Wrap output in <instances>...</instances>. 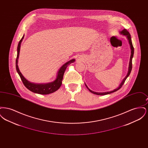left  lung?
Returning a JSON list of instances; mask_svg holds the SVG:
<instances>
[{
	"instance_id": "left-lung-1",
	"label": "left lung",
	"mask_w": 148,
	"mask_h": 148,
	"mask_svg": "<svg viewBox=\"0 0 148 148\" xmlns=\"http://www.w3.org/2000/svg\"><path fill=\"white\" fill-rule=\"evenodd\" d=\"M120 33L122 35H126L127 36V38L128 39V41L129 42V44L130 45V49H131V55H130V61H129V68H128V71H127V75H126V77H124V79L123 80V81L121 82V83H120V84L119 85V86L116 88L115 89H114V90L112 91H110V92H95L92 91V90H90L89 88H88V87L87 86V85L85 84L86 87L88 88V89L90 91V92L94 94H96V95H106V94H110V93H112L114 92H116L117 90H118L119 89H120L122 86L124 84V82H125L126 79H127V77H129V75H130V73H131V71L132 69V59H133V57L134 56V47H133V44H132V38H131V35L130 34V33H129V32L127 30V29H124L122 31L120 32Z\"/></svg>"
}]
</instances>
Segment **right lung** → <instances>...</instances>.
<instances>
[{"mask_svg":"<svg viewBox=\"0 0 148 148\" xmlns=\"http://www.w3.org/2000/svg\"><path fill=\"white\" fill-rule=\"evenodd\" d=\"M23 38H24V35L23 36L21 40L18 43V48H17V56L16 59L15 64H16V71L21 78V80L24 86L31 92L37 93V94H39L47 95V94H49L50 93H53L54 92H56L57 90L59 89V88L60 87L61 85L62 84V80L63 78L64 74L67 66L69 64L74 63L75 62V59H71V60L68 61V62H66V63L64 64L61 66V68L59 69V70L58 72L56 79L54 81L48 83H46V84H35L33 83H31L24 77L21 72L19 71L18 66V60L19 58V55L21 44Z\"/></svg>","mask_w":148,"mask_h":148,"instance_id":"1","label":"right lung"}]
</instances>
